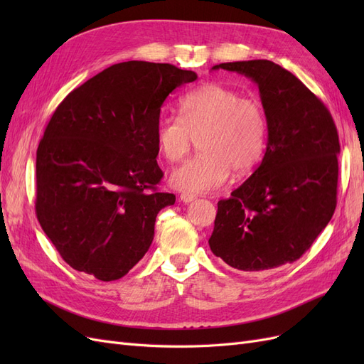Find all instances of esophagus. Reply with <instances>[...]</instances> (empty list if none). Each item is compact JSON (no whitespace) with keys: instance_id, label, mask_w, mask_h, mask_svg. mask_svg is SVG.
Masks as SVG:
<instances>
[{"instance_id":"1","label":"esophagus","mask_w":364,"mask_h":364,"mask_svg":"<svg viewBox=\"0 0 364 364\" xmlns=\"http://www.w3.org/2000/svg\"><path fill=\"white\" fill-rule=\"evenodd\" d=\"M196 199V196H191V194H181V202L183 203H190Z\"/></svg>"}]
</instances>
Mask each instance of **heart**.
<instances>
[{
  "label": "heart",
  "mask_w": 364,
  "mask_h": 364,
  "mask_svg": "<svg viewBox=\"0 0 364 364\" xmlns=\"http://www.w3.org/2000/svg\"><path fill=\"white\" fill-rule=\"evenodd\" d=\"M181 117L158 123L156 142L165 159L179 161L197 138L200 153L176 167L168 183L183 194L218 190L229 171L243 174L255 165L266 146V115L259 103L230 87L208 83L185 94Z\"/></svg>",
  "instance_id": "obj_1"
}]
</instances>
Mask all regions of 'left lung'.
Returning a JSON list of instances; mask_svg holds the SVG:
<instances>
[{
	"label": "left lung",
	"mask_w": 364,
	"mask_h": 364,
	"mask_svg": "<svg viewBox=\"0 0 364 364\" xmlns=\"http://www.w3.org/2000/svg\"><path fill=\"white\" fill-rule=\"evenodd\" d=\"M257 83L267 121V147L250 178L217 203L215 257L243 272L299 259L331 220L337 205L340 153L326 106L290 71L270 60L213 67Z\"/></svg>",
	"instance_id": "8db88e82"
}]
</instances>
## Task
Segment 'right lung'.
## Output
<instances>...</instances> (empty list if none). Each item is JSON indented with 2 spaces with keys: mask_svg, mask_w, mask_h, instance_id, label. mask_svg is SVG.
Instances as JSON below:
<instances>
[{
  "mask_svg": "<svg viewBox=\"0 0 364 364\" xmlns=\"http://www.w3.org/2000/svg\"><path fill=\"white\" fill-rule=\"evenodd\" d=\"M197 79L170 63H115L54 111L36 151V215L60 257L100 281L123 278L146 255L156 215L161 106Z\"/></svg>",
  "mask_w": 364,
  "mask_h": 364,
  "instance_id": "1",
  "label": "right lung"
}]
</instances>
